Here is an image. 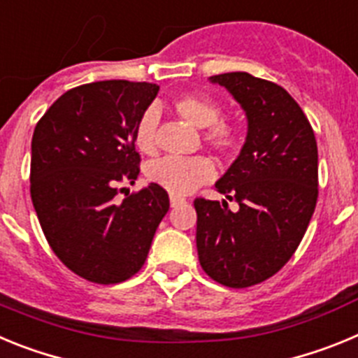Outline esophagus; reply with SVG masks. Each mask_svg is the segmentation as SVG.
Wrapping results in <instances>:
<instances>
[{"mask_svg": "<svg viewBox=\"0 0 358 358\" xmlns=\"http://www.w3.org/2000/svg\"><path fill=\"white\" fill-rule=\"evenodd\" d=\"M186 199L185 197H179V195H170V206L176 208V206H181L185 204Z\"/></svg>", "mask_w": 358, "mask_h": 358, "instance_id": "obj_1", "label": "esophagus"}]
</instances>
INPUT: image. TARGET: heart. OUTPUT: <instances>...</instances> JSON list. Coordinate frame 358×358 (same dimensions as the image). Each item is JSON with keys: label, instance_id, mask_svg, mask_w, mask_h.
<instances>
[{"label": "heart", "instance_id": "heart-1", "mask_svg": "<svg viewBox=\"0 0 358 358\" xmlns=\"http://www.w3.org/2000/svg\"><path fill=\"white\" fill-rule=\"evenodd\" d=\"M173 109L182 120L197 129H204V143L220 157H229L238 148V129L227 120H218L220 107L215 100L202 93H186L176 98ZM157 123L159 115L156 109H147L136 123L134 141L136 147L145 154L156 150ZM147 176L152 182L164 188L173 195L192 194L194 189L211 181L215 166L208 157H173L166 156L148 164Z\"/></svg>", "mask_w": 358, "mask_h": 358}]
</instances>
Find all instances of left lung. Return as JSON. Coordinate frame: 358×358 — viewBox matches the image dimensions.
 <instances>
[{"label": "left lung", "mask_w": 358, "mask_h": 358, "mask_svg": "<svg viewBox=\"0 0 358 358\" xmlns=\"http://www.w3.org/2000/svg\"><path fill=\"white\" fill-rule=\"evenodd\" d=\"M248 116V138L217 192L238 202L195 199L197 252L220 285L245 289L292 258L317 202V143L308 118L281 85L235 71L210 77Z\"/></svg>", "instance_id": "1"}]
</instances>
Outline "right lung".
Masks as SVG:
<instances>
[{
	"mask_svg": "<svg viewBox=\"0 0 358 358\" xmlns=\"http://www.w3.org/2000/svg\"><path fill=\"white\" fill-rule=\"evenodd\" d=\"M157 91L150 82L78 85L57 98L34 131L30 195L43 233L57 258L93 283L134 276L170 208L156 182L115 201L120 186L138 179L136 123Z\"/></svg>",
	"mask_w": 358,
	"mask_h": 358,
	"instance_id": "1",
	"label": "right lung"
}]
</instances>
